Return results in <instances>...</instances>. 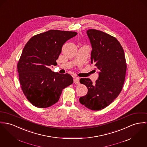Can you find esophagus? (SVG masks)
I'll use <instances>...</instances> for the list:
<instances>
[{
    "label": "esophagus",
    "instance_id": "esophagus-1",
    "mask_svg": "<svg viewBox=\"0 0 147 147\" xmlns=\"http://www.w3.org/2000/svg\"><path fill=\"white\" fill-rule=\"evenodd\" d=\"M78 77H76L74 79V83L76 84H79V80Z\"/></svg>",
    "mask_w": 147,
    "mask_h": 147
}]
</instances>
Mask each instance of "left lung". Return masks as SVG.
Returning <instances> with one entry per match:
<instances>
[{
    "mask_svg": "<svg viewBox=\"0 0 147 147\" xmlns=\"http://www.w3.org/2000/svg\"><path fill=\"white\" fill-rule=\"evenodd\" d=\"M87 34L92 48L90 62L99 76L95 84L89 78L80 79L88 92L79 102L89 109L98 111L108 106L121 92L127 65L123 48L115 37L94 29L87 30Z\"/></svg>",
    "mask_w": 147,
    "mask_h": 147,
    "instance_id": "left-lung-1",
    "label": "left lung"
}]
</instances>
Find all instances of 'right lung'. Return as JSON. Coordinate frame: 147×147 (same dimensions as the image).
<instances>
[{
	"mask_svg": "<svg viewBox=\"0 0 147 147\" xmlns=\"http://www.w3.org/2000/svg\"><path fill=\"white\" fill-rule=\"evenodd\" d=\"M77 33L49 30L31 37L23 49L17 64L19 79L27 100L38 108L50 107L58 101L62 90L73 83L68 73L53 71L62 46Z\"/></svg>",
	"mask_w": 147,
	"mask_h": 147,
	"instance_id": "1",
	"label": "right lung"
}]
</instances>
